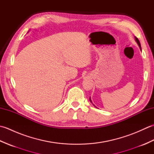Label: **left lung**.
<instances>
[{
    "instance_id": "left-lung-1",
    "label": "left lung",
    "mask_w": 154,
    "mask_h": 154,
    "mask_svg": "<svg viewBox=\"0 0 154 154\" xmlns=\"http://www.w3.org/2000/svg\"><path fill=\"white\" fill-rule=\"evenodd\" d=\"M135 40H136V42H137V44H138V45H139V47H140V50H142V48H141V45H140V41H139V40L138 38H137L136 37H135ZM89 100H90V101L91 103H92V101H91V97L89 98Z\"/></svg>"
}]
</instances>
